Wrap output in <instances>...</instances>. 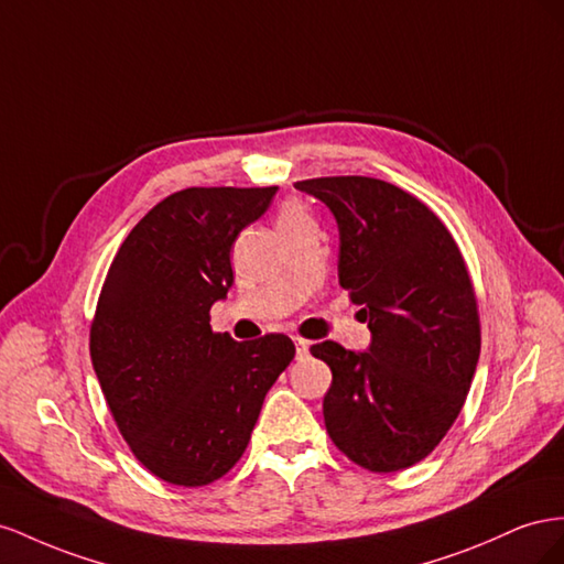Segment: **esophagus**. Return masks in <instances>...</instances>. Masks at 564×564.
<instances>
[{
	"label": "esophagus",
	"mask_w": 564,
	"mask_h": 564,
	"mask_svg": "<svg viewBox=\"0 0 564 564\" xmlns=\"http://www.w3.org/2000/svg\"><path fill=\"white\" fill-rule=\"evenodd\" d=\"M295 357L302 361V359H307L310 357V343L307 340H295Z\"/></svg>",
	"instance_id": "esophagus-1"
}]
</instances>
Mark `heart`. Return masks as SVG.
<instances>
[{"label": "heart", "instance_id": "obj_1", "mask_svg": "<svg viewBox=\"0 0 564 564\" xmlns=\"http://www.w3.org/2000/svg\"><path fill=\"white\" fill-rule=\"evenodd\" d=\"M302 221H312V219L307 217V213H304L300 205L291 203V205H285L283 210H281V215H279V229L281 227H291V224H302Z\"/></svg>", "mask_w": 564, "mask_h": 564}]
</instances>
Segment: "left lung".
Listing matches in <instances>:
<instances>
[{
    "instance_id": "obj_1",
    "label": "left lung",
    "mask_w": 564,
    "mask_h": 564,
    "mask_svg": "<svg viewBox=\"0 0 564 564\" xmlns=\"http://www.w3.org/2000/svg\"><path fill=\"white\" fill-rule=\"evenodd\" d=\"M337 221V279L361 304L371 345L312 347L330 366L324 421L366 470L423 460L458 417L479 359V314L468 267L440 217L388 182L321 176L297 182Z\"/></svg>"
}]
</instances>
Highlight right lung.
Instances as JSON below:
<instances>
[{"label": "right lung", "mask_w": 564, "mask_h": 564, "mask_svg": "<svg viewBox=\"0 0 564 564\" xmlns=\"http://www.w3.org/2000/svg\"><path fill=\"white\" fill-rule=\"evenodd\" d=\"M276 191H176L137 224L108 269L91 366L132 454L170 485L203 487L234 468L269 388L295 357L288 335L236 343L210 328V307L234 283V240Z\"/></svg>", "instance_id": "add662e5"}]
</instances>
